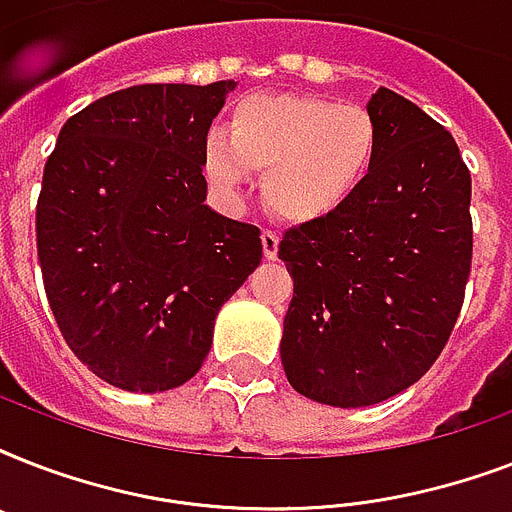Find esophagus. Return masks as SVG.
Instances as JSON below:
<instances>
[{"label": "esophagus", "mask_w": 512, "mask_h": 512, "mask_svg": "<svg viewBox=\"0 0 512 512\" xmlns=\"http://www.w3.org/2000/svg\"><path fill=\"white\" fill-rule=\"evenodd\" d=\"M279 233L271 231V228H265L263 231V255L265 260H276L279 257Z\"/></svg>", "instance_id": "obj_1"}]
</instances>
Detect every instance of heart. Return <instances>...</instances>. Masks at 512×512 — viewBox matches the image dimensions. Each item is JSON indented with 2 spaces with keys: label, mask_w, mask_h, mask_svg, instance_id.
<instances>
[{
  "label": "heart",
  "mask_w": 512,
  "mask_h": 512,
  "mask_svg": "<svg viewBox=\"0 0 512 512\" xmlns=\"http://www.w3.org/2000/svg\"><path fill=\"white\" fill-rule=\"evenodd\" d=\"M380 159V127L358 103L308 95H252L233 108L228 132L204 140V172L239 196L249 170H265L263 196L292 223H319L356 199Z\"/></svg>",
  "instance_id": "1"
}]
</instances>
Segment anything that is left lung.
<instances>
[{"mask_svg": "<svg viewBox=\"0 0 512 512\" xmlns=\"http://www.w3.org/2000/svg\"><path fill=\"white\" fill-rule=\"evenodd\" d=\"M380 159L337 215L289 228L281 364L319 404H380L420 380L460 316L473 260L470 172L449 132L380 87Z\"/></svg>", "mask_w": 512, "mask_h": 512, "instance_id": "1", "label": "left lung"}]
</instances>
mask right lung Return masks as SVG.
Here are the masks:
<instances>
[{
	"label": "right lung",
	"instance_id": "1",
	"mask_svg": "<svg viewBox=\"0 0 512 512\" xmlns=\"http://www.w3.org/2000/svg\"><path fill=\"white\" fill-rule=\"evenodd\" d=\"M233 87L111 92L63 124L44 164V292L68 348L114 388L191 380L217 311L263 260L260 228L204 204V140Z\"/></svg>",
	"mask_w": 512,
	"mask_h": 512
}]
</instances>
